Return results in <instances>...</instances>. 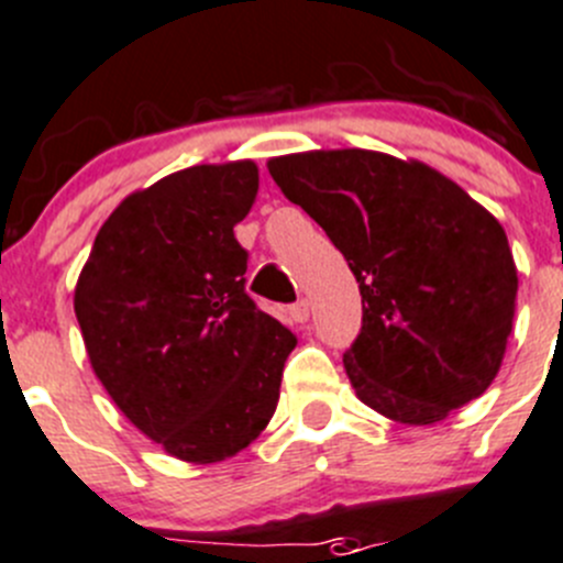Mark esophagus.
I'll list each match as a JSON object with an SVG mask.
<instances>
[{"mask_svg": "<svg viewBox=\"0 0 563 563\" xmlns=\"http://www.w3.org/2000/svg\"><path fill=\"white\" fill-rule=\"evenodd\" d=\"M288 317H291L297 324H306L308 319H311V306H308V299H299V302H294V306L288 308Z\"/></svg>", "mask_w": 563, "mask_h": 563, "instance_id": "obj_1", "label": "esophagus"}]
</instances>
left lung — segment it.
Wrapping results in <instances>:
<instances>
[{"mask_svg":"<svg viewBox=\"0 0 563 563\" xmlns=\"http://www.w3.org/2000/svg\"><path fill=\"white\" fill-rule=\"evenodd\" d=\"M266 166L358 280L364 324L344 353L358 400L394 422L433 424L481 397L517 308L503 224L422 161L313 150Z\"/></svg>","mask_w":563,"mask_h":563,"instance_id":"1","label":"left lung"}]
</instances>
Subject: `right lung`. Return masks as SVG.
<instances>
[{"instance_id":"obj_1","label":"right lung","mask_w":563,"mask_h":563,"mask_svg":"<svg viewBox=\"0 0 563 563\" xmlns=\"http://www.w3.org/2000/svg\"><path fill=\"white\" fill-rule=\"evenodd\" d=\"M257 194L252 161L202 163L133 191L108 217L75 288L93 375L119 411L188 464L261 435L297 339L244 291L233 228Z\"/></svg>"}]
</instances>
